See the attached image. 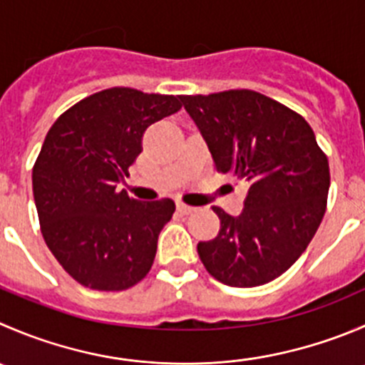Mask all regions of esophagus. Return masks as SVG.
Instances as JSON below:
<instances>
[{
  "label": "esophagus",
  "mask_w": 365,
  "mask_h": 365,
  "mask_svg": "<svg viewBox=\"0 0 365 365\" xmlns=\"http://www.w3.org/2000/svg\"><path fill=\"white\" fill-rule=\"evenodd\" d=\"M176 210H178L180 214L187 215V214H192L194 207H189V205H185V203H176Z\"/></svg>",
  "instance_id": "1"
}]
</instances>
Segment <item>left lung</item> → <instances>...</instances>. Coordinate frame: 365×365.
<instances>
[{
	"label": "left lung",
	"instance_id": "left-lung-1",
	"mask_svg": "<svg viewBox=\"0 0 365 365\" xmlns=\"http://www.w3.org/2000/svg\"><path fill=\"white\" fill-rule=\"evenodd\" d=\"M215 169L250 185L242 214L214 207L221 230L197 244L215 280L258 287L284 274L316 235L330 189L327 155L309 123L255 91L180 96Z\"/></svg>",
	"mask_w": 365,
	"mask_h": 365
}]
</instances>
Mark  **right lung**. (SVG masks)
Masks as SVG:
<instances>
[{
    "label": "right lung",
    "instance_id": "1",
    "mask_svg": "<svg viewBox=\"0 0 365 365\" xmlns=\"http://www.w3.org/2000/svg\"><path fill=\"white\" fill-rule=\"evenodd\" d=\"M182 108L180 96L114 87L63 112L34 165V197L46 244L78 284L125 291L153 265L175 201L118 190L143 151L148 126Z\"/></svg>",
    "mask_w": 365,
    "mask_h": 365
}]
</instances>
